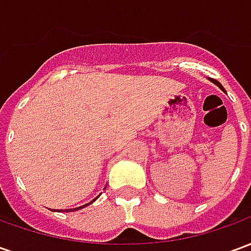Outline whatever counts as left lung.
Wrapping results in <instances>:
<instances>
[{
  "label": "left lung",
  "mask_w": 251,
  "mask_h": 251,
  "mask_svg": "<svg viewBox=\"0 0 251 251\" xmlns=\"http://www.w3.org/2000/svg\"><path fill=\"white\" fill-rule=\"evenodd\" d=\"M208 80H210V82H212V83H214V84H216V86H218V87L221 88L222 91H225V93H226V90H225V88H223V86H222L221 83L218 82V80H215V79H208Z\"/></svg>",
  "instance_id": "obj_1"
}]
</instances>
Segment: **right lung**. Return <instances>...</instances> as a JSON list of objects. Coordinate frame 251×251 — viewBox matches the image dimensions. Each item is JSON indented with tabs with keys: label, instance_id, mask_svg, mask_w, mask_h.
Listing matches in <instances>:
<instances>
[{
	"label": "right lung",
	"instance_id": "obj_1",
	"mask_svg": "<svg viewBox=\"0 0 251 251\" xmlns=\"http://www.w3.org/2000/svg\"><path fill=\"white\" fill-rule=\"evenodd\" d=\"M97 198H98V196H97ZM97 198H95V199H94V200H91V201H90V203H87V204H83V205H80V207H76V208H70V210H67V211H77V210H80V208H84L86 205H88V204H91V203H94V201L97 200ZM60 211H62V210H60Z\"/></svg>",
	"mask_w": 251,
	"mask_h": 251
}]
</instances>
